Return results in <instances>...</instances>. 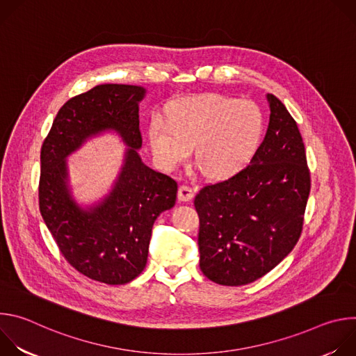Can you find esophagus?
<instances>
[{"label":"esophagus","mask_w":356,"mask_h":356,"mask_svg":"<svg viewBox=\"0 0 356 356\" xmlns=\"http://www.w3.org/2000/svg\"><path fill=\"white\" fill-rule=\"evenodd\" d=\"M177 197H179L180 201H190V200H193V197H194V190H193L190 186L183 184V186L179 187Z\"/></svg>","instance_id":"34e87169"}]
</instances>
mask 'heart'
Segmentation results:
<instances>
[{
	"label": "heart",
	"mask_w": 356,
	"mask_h": 356,
	"mask_svg": "<svg viewBox=\"0 0 356 356\" xmlns=\"http://www.w3.org/2000/svg\"><path fill=\"white\" fill-rule=\"evenodd\" d=\"M265 134V117L250 99L210 94L176 103L168 120L156 115L149 140L165 169L183 163L190 149L197 169L222 180L241 172L257 155Z\"/></svg>",
	"instance_id": "1"
}]
</instances>
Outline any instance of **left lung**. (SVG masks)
<instances>
[{"instance_id": "1", "label": "left lung", "mask_w": 356, "mask_h": 356, "mask_svg": "<svg viewBox=\"0 0 356 356\" xmlns=\"http://www.w3.org/2000/svg\"><path fill=\"white\" fill-rule=\"evenodd\" d=\"M269 127L257 155L194 198L200 269L222 286H243L276 268L297 243L310 194L306 149L296 121L268 94Z\"/></svg>"}]
</instances>
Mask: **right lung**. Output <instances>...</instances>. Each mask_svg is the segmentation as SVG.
Returning <instances> with one entry per match:
<instances>
[{"mask_svg": "<svg viewBox=\"0 0 356 356\" xmlns=\"http://www.w3.org/2000/svg\"><path fill=\"white\" fill-rule=\"evenodd\" d=\"M146 90L101 84L70 98L59 110L40 150L39 209L66 261L84 276L125 284L142 273L152 227L170 210L177 183L147 168L138 149L139 103ZM117 131L129 149L111 193L84 209L72 198L65 158L87 138Z\"/></svg>", "mask_w": 356, "mask_h": 356, "instance_id": "obj_1", "label": "right lung"}]
</instances>
